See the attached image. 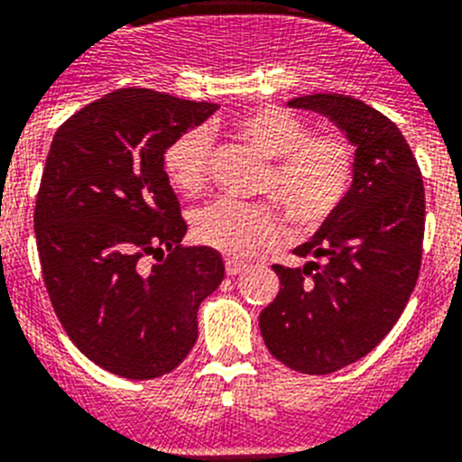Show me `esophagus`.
<instances>
[{
  "label": "esophagus",
  "mask_w": 462,
  "mask_h": 462,
  "mask_svg": "<svg viewBox=\"0 0 462 462\" xmlns=\"http://www.w3.org/2000/svg\"><path fill=\"white\" fill-rule=\"evenodd\" d=\"M246 270V263H242V260H235V258H226V272L230 276L239 274V272Z\"/></svg>",
  "instance_id": "34e87169"
}]
</instances>
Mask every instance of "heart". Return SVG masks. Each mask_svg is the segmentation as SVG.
<instances>
[{
  "mask_svg": "<svg viewBox=\"0 0 462 462\" xmlns=\"http://www.w3.org/2000/svg\"><path fill=\"white\" fill-rule=\"evenodd\" d=\"M236 134L270 160L258 195L270 198L298 227L323 226L346 199L353 181V146L342 134H311L309 123L279 106H258L235 118ZM211 136L204 127L179 134L164 148L162 167L181 195H198L207 183ZM192 235L230 258H248L283 235L267 204L218 199L192 216Z\"/></svg>",
  "mask_w": 462,
  "mask_h": 462,
  "instance_id": "obj_1",
  "label": "heart"
}]
</instances>
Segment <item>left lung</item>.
Returning a JSON list of instances; mask_svg holds the SVG:
<instances>
[{
    "instance_id": "left-lung-1",
    "label": "left lung",
    "mask_w": 462,
    "mask_h": 462,
    "mask_svg": "<svg viewBox=\"0 0 462 462\" xmlns=\"http://www.w3.org/2000/svg\"><path fill=\"white\" fill-rule=\"evenodd\" d=\"M332 120L356 148L346 199L295 248L304 267L274 264L281 291L260 314L264 346L302 374H330L372 351L398 323L420 270L425 192L407 139L348 95L288 102Z\"/></svg>"
}]
</instances>
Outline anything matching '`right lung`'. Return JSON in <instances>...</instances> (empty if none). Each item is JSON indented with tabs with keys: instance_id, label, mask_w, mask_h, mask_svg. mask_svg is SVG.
Returning a JSON list of instances; mask_svg holds the SVG:
<instances>
[{
	"instance_id": "right-lung-1",
	"label": "right lung",
	"mask_w": 462,
	"mask_h": 462,
	"mask_svg": "<svg viewBox=\"0 0 462 462\" xmlns=\"http://www.w3.org/2000/svg\"><path fill=\"white\" fill-rule=\"evenodd\" d=\"M216 109L123 88L53 136L34 208L43 281L64 332L111 374L179 367L198 342L199 304L226 276L218 251L181 246L188 226L162 167L164 148Z\"/></svg>"
}]
</instances>
